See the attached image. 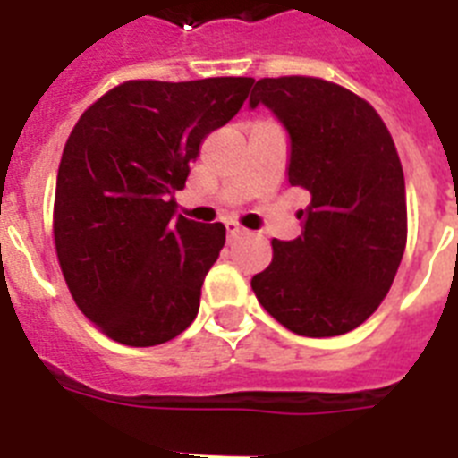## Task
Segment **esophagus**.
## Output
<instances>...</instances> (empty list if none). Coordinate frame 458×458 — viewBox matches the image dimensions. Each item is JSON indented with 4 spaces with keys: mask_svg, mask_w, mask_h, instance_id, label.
<instances>
[{
    "mask_svg": "<svg viewBox=\"0 0 458 458\" xmlns=\"http://www.w3.org/2000/svg\"><path fill=\"white\" fill-rule=\"evenodd\" d=\"M225 233H228V240H235V237L244 235V228L235 221H225Z\"/></svg>",
    "mask_w": 458,
    "mask_h": 458,
    "instance_id": "34e87169",
    "label": "esophagus"
}]
</instances>
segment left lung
Returning <instances> with one entry per match:
<instances>
[{
	"label": "left lung",
	"instance_id": "left-lung-1",
	"mask_svg": "<svg viewBox=\"0 0 458 458\" xmlns=\"http://www.w3.org/2000/svg\"><path fill=\"white\" fill-rule=\"evenodd\" d=\"M265 105L288 132V183L312 202L302 235L272 240V263L251 279L265 312L295 335L359 328L389 293L407 242L405 176L379 114L347 88L312 76L260 79Z\"/></svg>",
	"mask_w": 458,
	"mask_h": 458
}]
</instances>
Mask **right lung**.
<instances>
[{
    "instance_id": "add662e5",
    "label": "right lung",
    "mask_w": 458,
    "mask_h": 458,
    "mask_svg": "<svg viewBox=\"0 0 458 458\" xmlns=\"http://www.w3.org/2000/svg\"><path fill=\"white\" fill-rule=\"evenodd\" d=\"M253 79L125 81L74 125L57 170L53 235L69 293L111 340L153 347L193 324L223 223L176 216L199 146Z\"/></svg>"
}]
</instances>
